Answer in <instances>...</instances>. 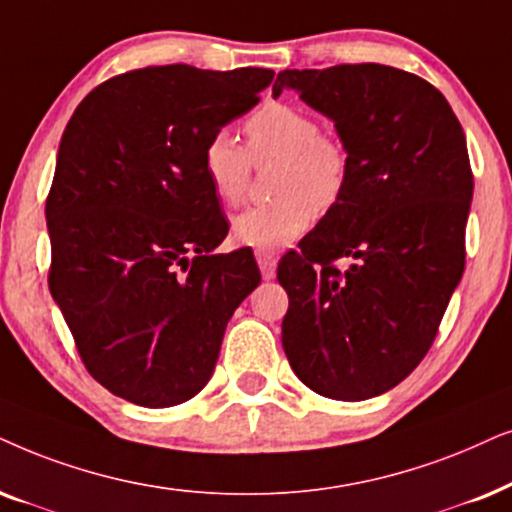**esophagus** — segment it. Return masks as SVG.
<instances>
[{"label": "esophagus", "mask_w": 512, "mask_h": 512, "mask_svg": "<svg viewBox=\"0 0 512 512\" xmlns=\"http://www.w3.org/2000/svg\"><path fill=\"white\" fill-rule=\"evenodd\" d=\"M255 257H257V264H260L262 278H264V281H271V278L276 276V264H278L276 255H274V252H269V250H257Z\"/></svg>", "instance_id": "esophagus-1"}]
</instances>
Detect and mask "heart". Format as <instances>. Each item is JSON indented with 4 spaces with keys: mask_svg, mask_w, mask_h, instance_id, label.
<instances>
[{
    "mask_svg": "<svg viewBox=\"0 0 512 512\" xmlns=\"http://www.w3.org/2000/svg\"><path fill=\"white\" fill-rule=\"evenodd\" d=\"M252 159L278 156L276 201L252 206L231 220L236 243L257 250H278L297 241L313 222V208L330 210L342 199L349 180V152L342 140L320 133L304 107L267 102L243 126ZM201 168L217 199L234 206L248 185L250 159L229 131L210 135Z\"/></svg>",
    "mask_w": 512,
    "mask_h": 512,
    "instance_id": "b5f03b06",
    "label": "heart"
}]
</instances>
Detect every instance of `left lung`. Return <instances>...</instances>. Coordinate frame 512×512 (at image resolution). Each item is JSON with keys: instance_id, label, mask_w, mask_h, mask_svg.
I'll use <instances>...</instances> for the list:
<instances>
[{"instance_id": "8db88e82", "label": "left lung", "mask_w": 512, "mask_h": 512, "mask_svg": "<svg viewBox=\"0 0 512 512\" xmlns=\"http://www.w3.org/2000/svg\"><path fill=\"white\" fill-rule=\"evenodd\" d=\"M283 91L330 119L349 152L342 199L278 264L283 349L311 391L367 400L421 363L461 281L466 135L438 88L388 65L285 70L271 88Z\"/></svg>"}]
</instances>
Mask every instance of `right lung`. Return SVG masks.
Segmentation results:
<instances>
[{
    "label": "right lung",
    "mask_w": 512,
    "mask_h": 512,
    "mask_svg": "<svg viewBox=\"0 0 512 512\" xmlns=\"http://www.w3.org/2000/svg\"><path fill=\"white\" fill-rule=\"evenodd\" d=\"M274 72L145 67L74 109L46 199L49 288L109 393L173 407L213 377L236 306L260 285L201 168L210 135L260 102Z\"/></svg>",
    "instance_id": "obj_1"
}]
</instances>
